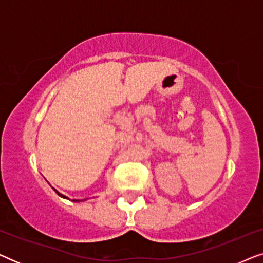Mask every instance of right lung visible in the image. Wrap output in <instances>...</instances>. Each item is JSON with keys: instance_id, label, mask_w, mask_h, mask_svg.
<instances>
[{"instance_id": "right-lung-1", "label": "right lung", "mask_w": 263, "mask_h": 263, "mask_svg": "<svg viewBox=\"0 0 263 263\" xmlns=\"http://www.w3.org/2000/svg\"><path fill=\"white\" fill-rule=\"evenodd\" d=\"M55 192H56L57 194H59V195H60L61 197H64V199H68V197H66V196H64V195H62V194H60L59 192H57V190H55ZM73 201H77V202H79V201H80V200H73Z\"/></svg>"}]
</instances>
